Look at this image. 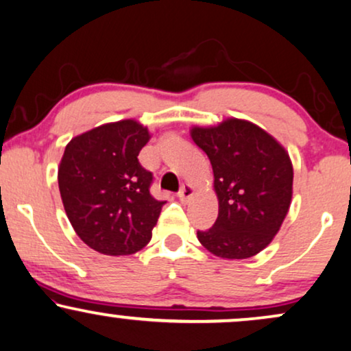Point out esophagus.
<instances>
[{"label": "esophagus", "mask_w": 351, "mask_h": 351, "mask_svg": "<svg viewBox=\"0 0 351 351\" xmlns=\"http://www.w3.org/2000/svg\"><path fill=\"white\" fill-rule=\"evenodd\" d=\"M193 194H194V188L191 184H188V183L181 186V189L178 191V197H180L181 202L188 201V199L193 196Z\"/></svg>", "instance_id": "1"}]
</instances>
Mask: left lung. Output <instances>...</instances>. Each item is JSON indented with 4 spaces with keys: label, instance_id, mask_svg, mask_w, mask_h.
I'll return each instance as SVG.
<instances>
[{
    "label": "left lung",
    "instance_id": "obj_1",
    "mask_svg": "<svg viewBox=\"0 0 351 351\" xmlns=\"http://www.w3.org/2000/svg\"><path fill=\"white\" fill-rule=\"evenodd\" d=\"M193 141L214 170L219 217L197 230L202 246L223 259H246L277 234L291 202L293 168L285 149L259 126L227 119L194 128Z\"/></svg>",
    "mask_w": 351,
    "mask_h": 351
}]
</instances>
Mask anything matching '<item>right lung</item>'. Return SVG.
Returning a JSON list of instances; mask_svg holds the SVG:
<instances>
[{
  "label": "right lung",
  "instance_id": "add662e5",
  "mask_svg": "<svg viewBox=\"0 0 351 351\" xmlns=\"http://www.w3.org/2000/svg\"><path fill=\"white\" fill-rule=\"evenodd\" d=\"M149 137L147 128L124 119L66 145L58 170L66 215L77 237L101 254L143 250L165 206L150 194L154 175L137 158Z\"/></svg>",
  "mask_w": 351,
  "mask_h": 351
}]
</instances>
